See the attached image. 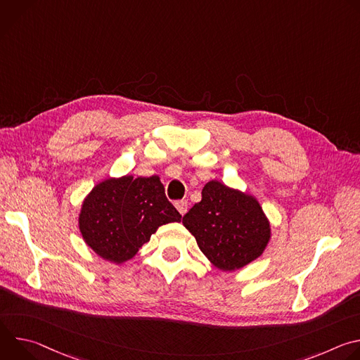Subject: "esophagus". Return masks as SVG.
Listing matches in <instances>:
<instances>
[{"label":"esophagus","mask_w":360,"mask_h":360,"mask_svg":"<svg viewBox=\"0 0 360 360\" xmlns=\"http://www.w3.org/2000/svg\"><path fill=\"white\" fill-rule=\"evenodd\" d=\"M175 208L181 215H185L188 211V202L186 200H176L175 202Z\"/></svg>","instance_id":"1"}]
</instances>
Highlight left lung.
Listing matches in <instances>:
<instances>
[{
	"label": "left lung",
	"mask_w": 360,
	"mask_h": 360,
	"mask_svg": "<svg viewBox=\"0 0 360 360\" xmlns=\"http://www.w3.org/2000/svg\"><path fill=\"white\" fill-rule=\"evenodd\" d=\"M182 224L222 272H235L258 259L272 238L259 200L217 179L205 184L200 202L184 215Z\"/></svg>",
	"instance_id": "obj_1"
}]
</instances>
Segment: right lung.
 <instances>
[{
    "label": "right lung",
    "mask_w": 360,
    "mask_h": 360,
    "mask_svg": "<svg viewBox=\"0 0 360 360\" xmlns=\"http://www.w3.org/2000/svg\"><path fill=\"white\" fill-rule=\"evenodd\" d=\"M158 175H124L96 184L84 198L78 228L84 242L104 261L132 259L160 226L181 222Z\"/></svg>",
    "instance_id": "right-lung-1"
}]
</instances>
